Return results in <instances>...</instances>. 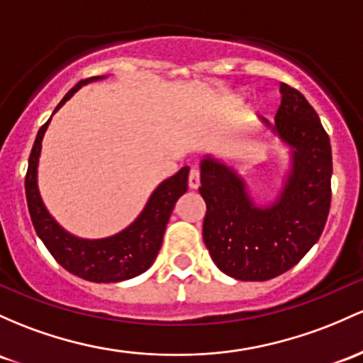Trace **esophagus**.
I'll return each mask as SVG.
<instances>
[{"label": "esophagus", "instance_id": "esophagus-1", "mask_svg": "<svg viewBox=\"0 0 363 363\" xmlns=\"http://www.w3.org/2000/svg\"><path fill=\"white\" fill-rule=\"evenodd\" d=\"M188 184H189L191 189H198V188H200V170L191 169Z\"/></svg>", "mask_w": 363, "mask_h": 363}]
</instances>
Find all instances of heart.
<instances>
[{
	"mask_svg": "<svg viewBox=\"0 0 363 363\" xmlns=\"http://www.w3.org/2000/svg\"><path fill=\"white\" fill-rule=\"evenodd\" d=\"M242 101V98L241 96H238V98H234V105H240V103Z\"/></svg>",
	"mask_w": 363,
	"mask_h": 363,
	"instance_id": "heart-1",
	"label": "heart"
}]
</instances>
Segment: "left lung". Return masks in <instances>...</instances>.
Returning <instances> with one entry per match:
<instances>
[{
    "label": "left lung",
    "mask_w": 363,
    "mask_h": 363,
    "mask_svg": "<svg viewBox=\"0 0 363 363\" xmlns=\"http://www.w3.org/2000/svg\"><path fill=\"white\" fill-rule=\"evenodd\" d=\"M281 94L276 125L264 118L291 148V169L276 201L257 205L245 179L212 155L200 165L203 241L215 265L240 281H267L296 265L318 241L329 215V136L300 91L281 84Z\"/></svg>",
    "instance_id": "left-lung-1"
}]
</instances>
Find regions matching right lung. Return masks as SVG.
Returning a JSON list of instances; mask_svg holds the SVG:
<instances>
[{
    "label": "right lung",
    "instance_id": "add662e5",
    "mask_svg": "<svg viewBox=\"0 0 363 363\" xmlns=\"http://www.w3.org/2000/svg\"><path fill=\"white\" fill-rule=\"evenodd\" d=\"M105 79V75L77 82L58 103L57 111L79 87ZM53 111V113H55ZM51 121V118H50ZM48 121L35 136L26 175V196L30 220L55 260L74 276L91 282H121L146 272L160 252L163 233L172 213L175 201L188 191L189 167H182L172 177L165 179L151 193L139 217L118 234L103 240H82L67 233L51 217L41 200L38 188V165L41 143L48 129Z\"/></svg>",
    "mask_w": 363,
    "mask_h": 363
}]
</instances>
